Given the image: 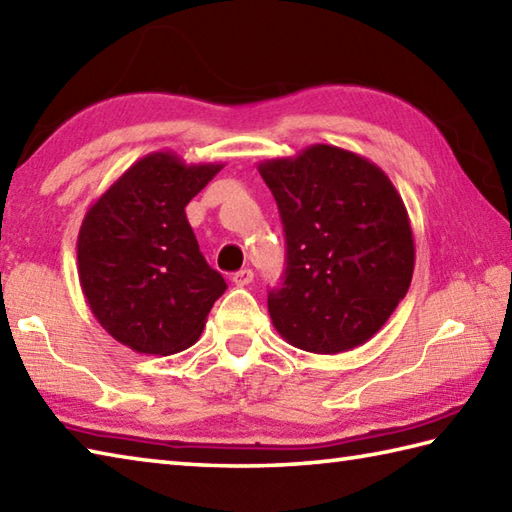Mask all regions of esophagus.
Returning <instances> with one entry per match:
<instances>
[{"label":"esophagus","instance_id":"esophagus-1","mask_svg":"<svg viewBox=\"0 0 512 512\" xmlns=\"http://www.w3.org/2000/svg\"><path fill=\"white\" fill-rule=\"evenodd\" d=\"M231 281H234V285L238 287H247L249 283H254V272L252 269H240V272H236L234 276H231Z\"/></svg>","mask_w":512,"mask_h":512}]
</instances>
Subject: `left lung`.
<instances>
[{
    "label": "left lung",
    "instance_id": "obj_1",
    "mask_svg": "<svg viewBox=\"0 0 512 512\" xmlns=\"http://www.w3.org/2000/svg\"><path fill=\"white\" fill-rule=\"evenodd\" d=\"M281 211L287 267L267 296L287 343L339 354L381 330L406 296L414 238L406 205L390 178L332 144L258 165Z\"/></svg>",
    "mask_w": 512,
    "mask_h": 512
}]
</instances>
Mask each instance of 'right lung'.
I'll list each match as a JSON object with an SVG mask.
<instances>
[{"label":"right lung","instance_id":"1","mask_svg":"<svg viewBox=\"0 0 512 512\" xmlns=\"http://www.w3.org/2000/svg\"><path fill=\"white\" fill-rule=\"evenodd\" d=\"M220 169L185 165L173 151L149 153L86 211L77 236L82 292L98 323L131 350H187L227 289L185 214Z\"/></svg>","mask_w":512,"mask_h":512}]
</instances>
